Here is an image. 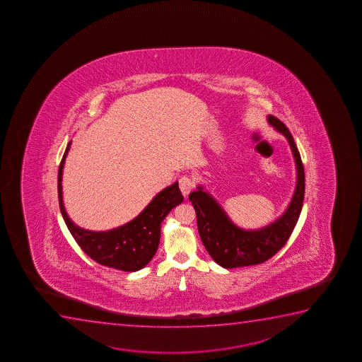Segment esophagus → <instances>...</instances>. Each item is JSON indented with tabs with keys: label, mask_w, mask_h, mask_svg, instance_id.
I'll list each match as a JSON object with an SVG mask.
<instances>
[{
	"label": "esophagus",
	"mask_w": 362,
	"mask_h": 362,
	"mask_svg": "<svg viewBox=\"0 0 362 362\" xmlns=\"http://www.w3.org/2000/svg\"><path fill=\"white\" fill-rule=\"evenodd\" d=\"M179 187H180V192L183 194L184 197H187L194 190L195 182H194V179L192 177L184 175V177L179 179Z\"/></svg>",
	"instance_id": "esophagus-1"
}]
</instances>
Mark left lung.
<instances>
[{
	"label": "left lung",
	"mask_w": 362,
	"mask_h": 362,
	"mask_svg": "<svg viewBox=\"0 0 362 362\" xmlns=\"http://www.w3.org/2000/svg\"><path fill=\"white\" fill-rule=\"evenodd\" d=\"M268 122L288 141L297 166L294 194L281 217L260 229H241L235 226L216 199L204 192L202 185H199L197 190L189 195V200L195 209L202 243L213 260L223 268L250 267L270 259L285 246L300 216L305 192V175L300 153L288 128L280 119L269 115Z\"/></svg>",
	"instance_id": "left-lung-1"
}]
</instances>
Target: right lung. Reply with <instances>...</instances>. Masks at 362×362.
<instances>
[{"label": "right lung", "instance_id": "right-lung-1", "mask_svg": "<svg viewBox=\"0 0 362 362\" xmlns=\"http://www.w3.org/2000/svg\"><path fill=\"white\" fill-rule=\"evenodd\" d=\"M71 141H69L58 170V199L62 216L69 231L86 255L104 267L122 272H138L144 268L158 251L161 223L167 214L182 204L183 195L178 182L153 197L143 212L127 224L107 231H92L77 226L66 214L63 204V168Z\"/></svg>", "mask_w": 362, "mask_h": 362}]
</instances>
